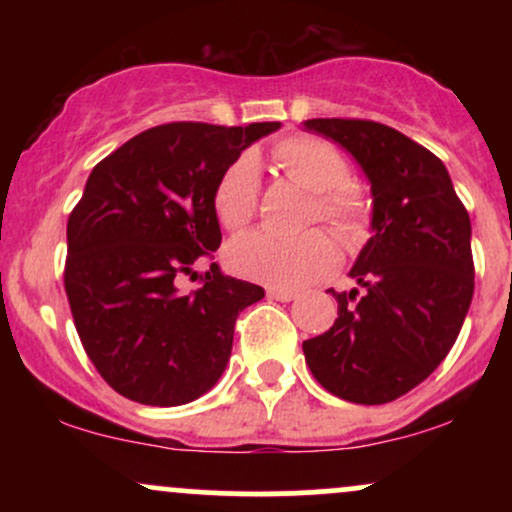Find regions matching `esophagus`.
I'll return each instance as SVG.
<instances>
[{
    "mask_svg": "<svg viewBox=\"0 0 512 512\" xmlns=\"http://www.w3.org/2000/svg\"><path fill=\"white\" fill-rule=\"evenodd\" d=\"M267 296L274 298V301H284L289 303L296 298V291H286V289H276V286H272V289H267Z\"/></svg>",
    "mask_w": 512,
    "mask_h": 512,
    "instance_id": "obj_1",
    "label": "esophagus"
}]
</instances>
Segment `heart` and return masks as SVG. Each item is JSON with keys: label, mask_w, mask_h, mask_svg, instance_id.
<instances>
[{"label": "heart", "mask_w": 512, "mask_h": 512, "mask_svg": "<svg viewBox=\"0 0 512 512\" xmlns=\"http://www.w3.org/2000/svg\"><path fill=\"white\" fill-rule=\"evenodd\" d=\"M272 156L291 180L315 192L310 219L327 223L349 245L366 236L370 199L358 182L349 180V158L339 146L313 134H298L281 139L272 149ZM211 202L216 221L226 231H243L260 202V168L255 158L243 154L228 163L216 180ZM226 257L233 272L240 276L279 289H298L332 272L337 264V248L322 231H308L293 238L252 231L233 240Z\"/></svg>", "instance_id": "b5f03b06"}]
</instances>
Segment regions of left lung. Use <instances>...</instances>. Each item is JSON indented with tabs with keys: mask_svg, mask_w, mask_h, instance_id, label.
<instances>
[{
	"mask_svg": "<svg viewBox=\"0 0 512 512\" xmlns=\"http://www.w3.org/2000/svg\"><path fill=\"white\" fill-rule=\"evenodd\" d=\"M344 146L370 182L373 236L332 291L339 317L303 342L305 363L332 395L385 404L407 395L455 344L474 293L472 223L443 161L373 120H305Z\"/></svg>",
	"mask_w": 512,
	"mask_h": 512,
	"instance_id": "8db88e82",
	"label": "left lung"
}]
</instances>
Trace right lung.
<instances>
[{"mask_svg":"<svg viewBox=\"0 0 512 512\" xmlns=\"http://www.w3.org/2000/svg\"><path fill=\"white\" fill-rule=\"evenodd\" d=\"M279 127L158 125L88 175L67 221L64 291L88 358L122 397L178 407L226 370L240 310L264 289L211 262L221 245L211 199L223 168ZM187 278L200 279L195 292L181 289Z\"/></svg>","mask_w":512,"mask_h":512,"instance_id":"right-lung-1","label":"right lung"}]
</instances>
